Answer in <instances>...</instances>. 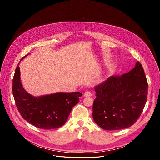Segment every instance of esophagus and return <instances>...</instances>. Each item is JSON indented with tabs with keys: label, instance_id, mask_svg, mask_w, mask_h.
I'll return each mask as SVG.
<instances>
[{
	"label": "esophagus",
	"instance_id": "obj_1",
	"mask_svg": "<svg viewBox=\"0 0 160 160\" xmlns=\"http://www.w3.org/2000/svg\"><path fill=\"white\" fill-rule=\"evenodd\" d=\"M84 96L85 97H90L92 96V93H91L90 91H85L84 92Z\"/></svg>",
	"mask_w": 160,
	"mask_h": 160
}]
</instances>
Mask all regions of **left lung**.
Instances as JSON below:
<instances>
[{
    "mask_svg": "<svg viewBox=\"0 0 160 160\" xmlns=\"http://www.w3.org/2000/svg\"><path fill=\"white\" fill-rule=\"evenodd\" d=\"M148 82L138 61L129 72L110 77L94 87V122L106 130L128 128L141 116L148 98Z\"/></svg>",
    "mask_w": 160,
    "mask_h": 160,
    "instance_id": "1",
    "label": "left lung"
}]
</instances>
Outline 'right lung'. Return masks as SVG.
<instances>
[{
    "instance_id": "1",
    "label": "right lung",
    "mask_w": 160,
    "mask_h": 160,
    "mask_svg": "<svg viewBox=\"0 0 160 160\" xmlns=\"http://www.w3.org/2000/svg\"><path fill=\"white\" fill-rule=\"evenodd\" d=\"M19 64L12 80V93L22 118L36 127L45 130L64 125L82 94L79 92H56L35 97L27 92L21 82Z\"/></svg>"
}]
</instances>
